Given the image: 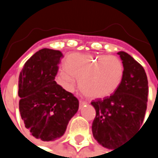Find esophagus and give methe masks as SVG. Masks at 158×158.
<instances>
[{
    "label": "esophagus",
    "instance_id": "obj_1",
    "mask_svg": "<svg viewBox=\"0 0 158 158\" xmlns=\"http://www.w3.org/2000/svg\"><path fill=\"white\" fill-rule=\"evenodd\" d=\"M85 104H87L86 102H84V101H79V109H81L82 106H84Z\"/></svg>",
    "mask_w": 158,
    "mask_h": 158
}]
</instances>
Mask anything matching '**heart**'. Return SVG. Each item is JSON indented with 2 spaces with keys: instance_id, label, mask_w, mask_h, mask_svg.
Instances as JSON below:
<instances>
[{
  "instance_id": "obj_1",
  "label": "heart",
  "mask_w": 158,
  "mask_h": 158,
  "mask_svg": "<svg viewBox=\"0 0 158 158\" xmlns=\"http://www.w3.org/2000/svg\"><path fill=\"white\" fill-rule=\"evenodd\" d=\"M65 70L56 77V83L67 91H73L76 79L82 93L91 99H103L113 94L123 76V61L114 56L72 53L64 61Z\"/></svg>"
}]
</instances>
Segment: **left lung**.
<instances>
[{"label": "left lung", "mask_w": 158, "mask_h": 158, "mask_svg": "<svg viewBox=\"0 0 158 158\" xmlns=\"http://www.w3.org/2000/svg\"><path fill=\"white\" fill-rule=\"evenodd\" d=\"M124 66L123 79L118 89L104 100L91 102L96 117L92 123L94 139L112 149L140 129L144 118L148 81L142 66L129 54L117 53Z\"/></svg>", "instance_id": "obj_1"}]
</instances>
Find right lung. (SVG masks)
I'll return each mask as SVG.
<instances>
[{
  "label": "right lung",
  "instance_id": "1",
  "mask_svg": "<svg viewBox=\"0 0 158 158\" xmlns=\"http://www.w3.org/2000/svg\"><path fill=\"white\" fill-rule=\"evenodd\" d=\"M62 53L43 48L24 64L19 75V110L31 136L55 141L65 134L79 110V101L56 84L55 77Z\"/></svg>",
  "mask_w": 158,
  "mask_h": 158
}]
</instances>
